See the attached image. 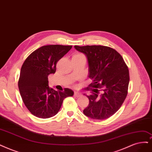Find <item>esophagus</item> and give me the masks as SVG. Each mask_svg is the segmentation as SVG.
<instances>
[{
    "mask_svg": "<svg viewBox=\"0 0 152 152\" xmlns=\"http://www.w3.org/2000/svg\"><path fill=\"white\" fill-rule=\"evenodd\" d=\"M81 95H82V94H81V93H77V92H75V93H74V96H75V97H76V98H78V97H80V96H81Z\"/></svg>",
    "mask_w": 152,
    "mask_h": 152,
    "instance_id": "obj_1",
    "label": "esophagus"
}]
</instances>
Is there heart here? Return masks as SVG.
I'll list each match as a JSON object with an SVG mask.
<instances>
[{
  "mask_svg": "<svg viewBox=\"0 0 152 152\" xmlns=\"http://www.w3.org/2000/svg\"><path fill=\"white\" fill-rule=\"evenodd\" d=\"M85 59V56L81 53H75L72 56V59Z\"/></svg>",
  "mask_w": 152,
  "mask_h": 152,
  "instance_id": "heart-1",
  "label": "heart"
}]
</instances>
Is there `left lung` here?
Instances as JSON below:
<instances>
[{
	"mask_svg": "<svg viewBox=\"0 0 152 152\" xmlns=\"http://www.w3.org/2000/svg\"><path fill=\"white\" fill-rule=\"evenodd\" d=\"M85 54L89 64V77L92 83L87 88L89 104L83 110L94 120H105L118 110L127 96L130 76L128 67L120 53L104 46H75Z\"/></svg>",
	"mask_w": 152,
	"mask_h": 152,
	"instance_id": "obj_1",
	"label": "left lung"
}]
</instances>
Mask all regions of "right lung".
Listing matches in <instances>:
<instances>
[{"mask_svg":"<svg viewBox=\"0 0 152 152\" xmlns=\"http://www.w3.org/2000/svg\"><path fill=\"white\" fill-rule=\"evenodd\" d=\"M72 46L47 45L32 52L22 66L18 87L22 101L31 113L40 118H48L59 111L64 98L74 92L69 88L57 91L48 85V76L54 74L59 59Z\"/></svg>","mask_w":152,"mask_h":152,"instance_id":"right-lung-1","label":"right lung"}]
</instances>
